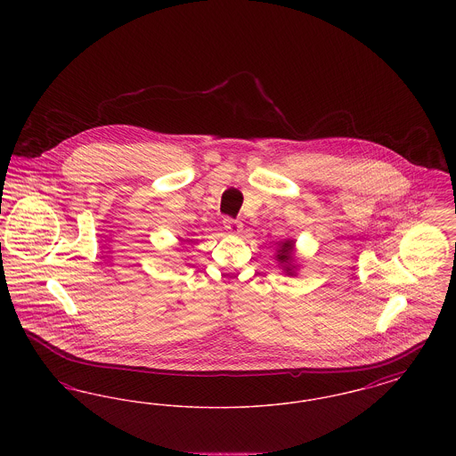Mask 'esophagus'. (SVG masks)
<instances>
[{
	"instance_id": "34e87169",
	"label": "esophagus",
	"mask_w": 456,
	"mask_h": 456,
	"mask_svg": "<svg viewBox=\"0 0 456 456\" xmlns=\"http://www.w3.org/2000/svg\"><path fill=\"white\" fill-rule=\"evenodd\" d=\"M224 227L231 234H239L242 231V224L239 220H234V218L231 217L224 218Z\"/></svg>"
}]
</instances>
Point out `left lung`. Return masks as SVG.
I'll return each mask as SVG.
<instances>
[{
    "label": "left lung",
    "instance_id": "left-lung-1",
    "mask_svg": "<svg viewBox=\"0 0 456 456\" xmlns=\"http://www.w3.org/2000/svg\"><path fill=\"white\" fill-rule=\"evenodd\" d=\"M294 240H285L277 253V261L282 265L283 272L287 275H296V266H294Z\"/></svg>",
    "mask_w": 456,
    "mask_h": 456
}]
</instances>
